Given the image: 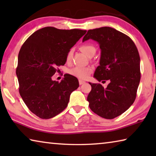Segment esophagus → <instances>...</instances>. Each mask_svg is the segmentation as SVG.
Wrapping results in <instances>:
<instances>
[{
	"mask_svg": "<svg viewBox=\"0 0 156 156\" xmlns=\"http://www.w3.org/2000/svg\"><path fill=\"white\" fill-rule=\"evenodd\" d=\"M84 83H85V82L83 81V80H79V84H80V85H81V84H84Z\"/></svg>",
	"mask_w": 156,
	"mask_h": 156,
	"instance_id": "1",
	"label": "esophagus"
}]
</instances>
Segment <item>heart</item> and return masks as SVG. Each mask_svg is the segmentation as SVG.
Wrapping results in <instances>:
<instances>
[{
  "instance_id": "1",
  "label": "heart",
  "mask_w": 156,
  "mask_h": 156,
  "mask_svg": "<svg viewBox=\"0 0 156 156\" xmlns=\"http://www.w3.org/2000/svg\"><path fill=\"white\" fill-rule=\"evenodd\" d=\"M80 49L84 54L89 57L92 54H95L96 51V47L91 44H83L80 46ZM72 55L73 50L70 49L66 55V61L69 62L72 60ZM92 72H93V69L90 67H75L69 71L71 75L80 80H85L89 77Z\"/></svg>"
}]
</instances>
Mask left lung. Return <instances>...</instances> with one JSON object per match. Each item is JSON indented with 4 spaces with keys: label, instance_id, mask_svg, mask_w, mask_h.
<instances>
[{
    "label": "left lung",
    "instance_id": "obj_1",
    "mask_svg": "<svg viewBox=\"0 0 156 156\" xmlns=\"http://www.w3.org/2000/svg\"><path fill=\"white\" fill-rule=\"evenodd\" d=\"M89 39L97 41L101 49L94 78L110 82L105 89L100 84L89 83V106L100 117L113 119L126 112L136 100L141 76L139 53L128 36L109 27L88 30L83 41Z\"/></svg>",
    "mask_w": 156,
    "mask_h": 156
}]
</instances>
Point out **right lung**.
I'll use <instances>...</instances> for the list:
<instances>
[{"instance_id": "right-lung-1", "label": "right lung", "mask_w": 156, "mask_h": 156, "mask_svg": "<svg viewBox=\"0 0 156 156\" xmlns=\"http://www.w3.org/2000/svg\"><path fill=\"white\" fill-rule=\"evenodd\" d=\"M86 30L46 27L29 37L20 49L16 76L19 93L28 109L42 119H49L67 107L78 79L65 74L60 83L51 76L64 65L66 55Z\"/></svg>"}]
</instances>
